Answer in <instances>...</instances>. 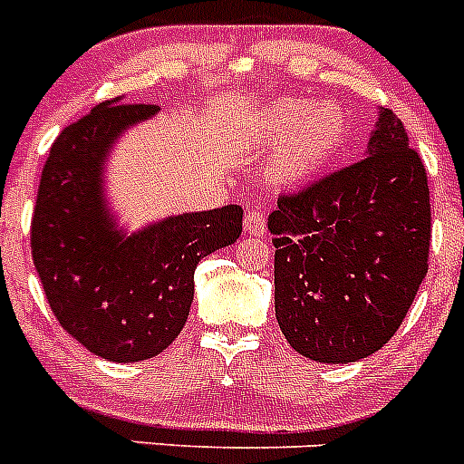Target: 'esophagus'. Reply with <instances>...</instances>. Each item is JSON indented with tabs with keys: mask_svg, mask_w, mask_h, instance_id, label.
Returning <instances> with one entry per match:
<instances>
[{
	"mask_svg": "<svg viewBox=\"0 0 464 464\" xmlns=\"http://www.w3.org/2000/svg\"><path fill=\"white\" fill-rule=\"evenodd\" d=\"M244 232L246 235H253V237L267 235V220H265L262 211H257V208H248V211H246Z\"/></svg>",
	"mask_w": 464,
	"mask_h": 464,
	"instance_id": "34e87169",
	"label": "esophagus"
}]
</instances>
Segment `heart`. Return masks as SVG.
<instances>
[{
  "label": "heart",
  "instance_id": "obj_1",
  "mask_svg": "<svg viewBox=\"0 0 464 464\" xmlns=\"http://www.w3.org/2000/svg\"><path fill=\"white\" fill-rule=\"evenodd\" d=\"M251 143L272 150L267 174L278 186H299L332 165L348 139V116L337 102L283 97L251 122Z\"/></svg>",
  "mask_w": 464,
  "mask_h": 464
}]
</instances>
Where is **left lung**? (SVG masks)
Returning <instances> with one entry per match:
<instances>
[{"mask_svg": "<svg viewBox=\"0 0 464 464\" xmlns=\"http://www.w3.org/2000/svg\"><path fill=\"white\" fill-rule=\"evenodd\" d=\"M430 220L423 160L381 109L367 158L281 195L269 216L274 306L290 346L346 364L391 342L428 274Z\"/></svg>", "mask_w": 464, "mask_h": 464, "instance_id": "obj_1", "label": "left lung"}]
</instances>
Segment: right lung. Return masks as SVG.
<instances>
[{
	"label": "right lung",
	"mask_w": 464,
	"mask_h": 464,
	"mask_svg": "<svg viewBox=\"0 0 464 464\" xmlns=\"http://www.w3.org/2000/svg\"><path fill=\"white\" fill-rule=\"evenodd\" d=\"M155 104L102 102L64 127L41 171L32 216V257L57 323L90 353L139 362L183 330L195 269L241 235L244 208L181 213L125 235L104 199L111 146Z\"/></svg>",
	"instance_id": "add662e5"
}]
</instances>
